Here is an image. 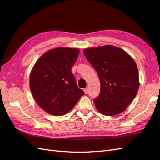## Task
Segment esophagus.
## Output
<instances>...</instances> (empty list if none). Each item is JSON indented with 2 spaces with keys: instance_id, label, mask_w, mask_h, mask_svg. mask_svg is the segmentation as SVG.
I'll use <instances>...</instances> for the list:
<instances>
[{
  "instance_id": "34e87169",
  "label": "esophagus",
  "mask_w": 160,
  "mask_h": 160,
  "mask_svg": "<svg viewBox=\"0 0 160 160\" xmlns=\"http://www.w3.org/2000/svg\"><path fill=\"white\" fill-rule=\"evenodd\" d=\"M84 93H85V94H87L88 92H89V90H88V88H87V87L84 88Z\"/></svg>"
}]
</instances>
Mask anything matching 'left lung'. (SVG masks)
Listing matches in <instances>:
<instances>
[{
  "label": "left lung",
  "mask_w": 160,
  "mask_h": 160,
  "mask_svg": "<svg viewBox=\"0 0 160 160\" xmlns=\"http://www.w3.org/2000/svg\"><path fill=\"white\" fill-rule=\"evenodd\" d=\"M84 53L100 81V94L93 100L98 111L108 116L123 112L136 96L140 85L134 60L113 45L85 49Z\"/></svg>",
  "instance_id": "obj_1"
}]
</instances>
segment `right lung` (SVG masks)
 <instances>
[{"mask_svg": "<svg viewBox=\"0 0 160 160\" xmlns=\"http://www.w3.org/2000/svg\"><path fill=\"white\" fill-rule=\"evenodd\" d=\"M79 52L78 49L58 47L44 53L33 66L30 89L37 104L47 113L56 116L66 114L84 94L71 73Z\"/></svg>", "mask_w": 160, "mask_h": 160, "instance_id": "1", "label": "right lung"}]
</instances>
